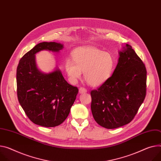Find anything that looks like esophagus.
Wrapping results in <instances>:
<instances>
[{"label": "esophagus", "mask_w": 161, "mask_h": 161, "mask_svg": "<svg viewBox=\"0 0 161 161\" xmlns=\"http://www.w3.org/2000/svg\"><path fill=\"white\" fill-rule=\"evenodd\" d=\"M87 92V90L85 89L84 88H82V87H80L79 88V93L80 94H82V93H85Z\"/></svg>", "instance_id": "1"}]
</instances>
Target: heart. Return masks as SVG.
<instances>
[{
  "mask_svg": "<svg viewBox=\"0 0 161 161\" xmlns=\"http://www.w3.org/2000/svg\"><path fill=\"white\" fill-rule=\"evenodd\" d=\"M71 58L66 59L64 63L70 81L77 82L83 71L85 80L93 87L104 84L112 75L115 67V60L112 54L95 47L74 49Z\"/></svg>",
  "mask_w": 161,
  "mask_h": 161,
  "instance_id": "b5f03b06",
  "label": "heart"
}]
</instances>
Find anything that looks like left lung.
<instances>
[{
	"mask_svg": "<svg viewBox=\"0 0 161 161\" xmlns=\"http://www.w3.org/2000/svg\"><path fill=\"white\" fill-rule=\"evenodd\" d=\"M146 73L142 60L126 44L119 52L112 76L97 90L91 91V109L97 124L114 129L133 119L146 97Z\"/></svg>",
	"mask_w": 161,
	"mask_h": 161,
	"instance_id": "left-lung-1",
	"label": "left lung"
}]
</instances>
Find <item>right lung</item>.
Listing matches in <instances>:
<instances>
[{
	"label": "right lung",
	"instance_id": "right-lung-1",
	"mask_svg": "<svg viewBox=\"0 0 161 161\" xmlns=\"http://www.w3.org/2000/svg\"><path fill=\"white\" fill-rule=\"evenodd\" d=\"M63 44L43 42L36 44L20 60L17 69L19 102L30 120L44 127H55L68 116L79 90L70 85L59 69L49 73L36 66L35 54L42 50L58 52Z\"/></svg>",
	"mask_w": 161,
	"mask_h": 161
}]
</instances>
